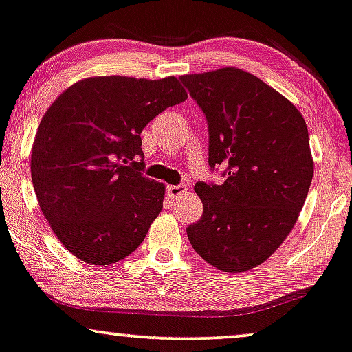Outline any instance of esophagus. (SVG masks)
<instances>
[{"label": "esophagus", "mask_w": 352, "mask_h": 352, "mask_svg": "<svg viewBox=\"0 0 352 352\" xmlns=\"http://www.w3.org/2000/svg\"><path fill=\"white\" fill-rule=\"evenodd\" d=\"M186 191V186L184 185V184H180V185H168L167 186V195L170 198H179V197H182V195H184Z\"/></svg>", "instance_id": "obj_1"}]
</instances>
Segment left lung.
Masks as SVG:
<instances>
[{"mask_svg": "<svg viewBox=\"0 0 352 352\" xmlns=\"http://www.w3.org/2000/svg\"><path fill=\"white\" fill-rule=\"evenodd\" d=\"M208 123V164L226 182H198L203 216L186 228L209 265L242 273L261 265L294 228L314 177L309 131L299 110L247 71L186 74Z\"/></svg>", "mask_w": 352, "mask_h": 352, "instance_id": "8db88e82", "label": "left lung"}]
</instances>
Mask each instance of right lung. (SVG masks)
I'll list each match as a JSON object with an SVG mask.
<instances>
[{"label": "right lung", "instance_id": "1", "mask_svg": "<svg viewBox=\"0 0 352 352\" xmlns=\"http://www.w3.org/2000/svg\"><path fill=\"white\" fill-rule=\"evenodd\" d=\"M186 97L173 76L89 78L43 115L30 159L34 190L58 240L79 260L112 265L144 240L166 188L141 172V131Z\"/></svg>", "mask_w": 352, "mask_h": 352}]
</instances>
